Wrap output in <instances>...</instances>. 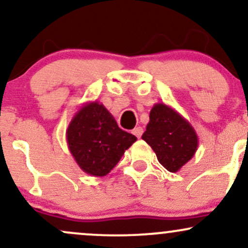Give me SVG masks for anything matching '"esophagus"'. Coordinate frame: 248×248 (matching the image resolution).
Listing matches in <instances>:
<instances>
[{"label":"esophagus","mask_w":248,"mask_h":248,"mask_svg":"<svg viewBox=\"0 0 248 248\" xmlns=\"http://www.w3.org/2000/svg\"><path fill=\"white\" fill-rule=\"evenodd\" d=\"M132 133L134 134V135L136 136V138L140 139V138H141V135H142V133H143V129H142L141 127H136V128H134Z\"/></svg>","instance_id":"esophagus-1"}]
</instances>
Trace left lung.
Segmentation results:
<instances>
[{"instance_id": "obj_1", "label": "left lung", "mask_w": 248, "mask_h": 248, "mask_svg": "<svg viewBox=\"0 0 248 248\" xmlns=\"http://www.w3.org/2000/svg\"><path fill=\"white\" fill-rule=\"evenodd\" d=\"M168 171L177 172L198 148L196 130L178 112L166 104H155L142 135Z\"/></svg>"}]
</instances>
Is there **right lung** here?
I'll return each mask as SVG.
<instances>
[{
  "label": "right lung",
  "mask_w": 248,
  "mask_h": 248,
  "mask_svg": "<svg viewBox=\"0 0 248 248\" xmlns=\"http://www.w3.org/2000/svg\"><path fill=\"white\" fill-rule=\"evenodd\" d=\"M138 139L119 128L115 119L98 101L78 109L66 129V141L77 164L95 177L106 176Z\"/></svg>",
  "instance_id": "1"
}]
</instances>
